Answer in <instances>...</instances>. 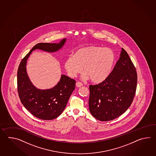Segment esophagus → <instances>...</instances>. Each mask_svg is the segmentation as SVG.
<instances>
[{
  "mask_svg": "<svg viewBox=\"0 0 156 156\" xmlns=\"http://www.w3.org/2000/svg\"><path fill=\"white\" fill-rule=\"evenodd\" d=\"M83 84L81 83H80V82H77L76 83V86L77 87H81V86H83Z\"/></svg>",
  "mask_w": 156,
  "mask_h": 156,
  "instance_id": "1",
  "label": "esophagus"
}]
</instances>
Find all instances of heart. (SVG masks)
<instances>
[{"instance_id":"heart-1","label":"heart","mask_w":156,"mask_h":156,"mask_svg":"<svg viewBox=\"0 0 156 156\" xmlns=\"http://www.w3.org/2000/svg\"><path fill=\"white\" fill-rule=\"evenodd\" d=\"M115 61L113 51L101 47L89 46L77 50L75 55L65 60L64 66L71 77H75L83 70V79H91L95 83H102L112 72Z\"/></svg>"}]
</instances>
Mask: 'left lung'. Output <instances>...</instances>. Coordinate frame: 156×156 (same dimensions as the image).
I'll return each instance as SVG.
<instances>
[{
	"mask_svg": "<svg viewBox=\"0 0 156 156\" xmlns=\"http://www.w3.org/2000/svg\"><path fill=\"white\" fill-rule=\"evenodd\" d=\"M137 74L126 51L122 48L119 59L105 81L90 85L91 114L96 119L110 121L129 108L136 94Z\"/></svg>",
	"mask_w": 156,
	"mask_h": 156,
	"instance_id": "obj_1",
	"label": "left lung"
}]
</instances>
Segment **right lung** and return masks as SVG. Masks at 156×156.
Wrapping results in <instances>:
<instances>
[{
    "mask_svg": "<svg viewBox=\"0 0 156 156\" xmlns=\"http://www.w3.org/2000/svg\"><path fill=\"white\" fill-rule=\"evenodd\" d=\"M66 41L59 43L37 44L21 61L17 72L18 93L21 103L33 115L42 120H52L62 113L70 96L75 88V80L62 75L60 81L50 89H37L31 83L26 71L27 61L34 50L48 52L60 50Z\"/></svg>",
    "mask_w": 156,
    "mask_h": 156,
    "instance_id": "obj_1",
    "label": "right lung"
}]
</instances>
